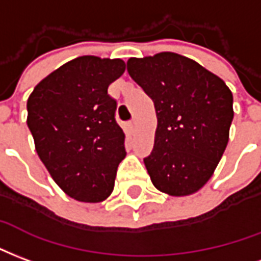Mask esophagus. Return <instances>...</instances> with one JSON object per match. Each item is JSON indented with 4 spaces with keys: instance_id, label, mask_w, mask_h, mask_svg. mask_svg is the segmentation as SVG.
<instances>
[{
    "instance_id": "34e87169",
    "label": "esophagus",
    "mask_w": 261,
    "mask_h": 261,
    "mask_svg": "<svg viewBox=\"0 0 261 261\" xmlns=\"http://www.w3.org/2000/svg\"><path fill=\"white\" fill-rule=\"evenodd\" d=\"M128 126L130 129V132H135V126H136V121L135 119H130L128 122Z\"/></svg>"
}]
</instances>
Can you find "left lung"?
Instances as JSON below:
<instances>
[{
    "label": "left lung",
    "instance_id": "1",
    "mask_svg": "<svg viewBox=\"0 0 261 261\" xmlns=\"http://www.w3.org/2000/svg\"><path fill=\"white\" fill-rule=\"evenodd\" d=\"M126 65L157 112L153 151L144 159L153 185L171 196L195 193L227 147L231 90L196 61L175 53L130 58Z\"/></svg>",
    "mask_w": 261,
    "mask_h": 261
}]
</instances>
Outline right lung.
I'll use <instances>...</instances> for the list:
<instances>
[{
    "instance_id": "add662e5",
    "label": "right lung",
    "mask_w": 261,
    "mask_h": 261,
    "mask_svg": "<svg viewBox=\"0 0 261 261\" xmlns=\"http://www.w3.org/2000/svg\"><path fill=\"white\" fill-rule=\"evenodd\" d=\"M123 72L122 60L79 57L40 82L28 100L36 151L57 185L76 200L107 199L126 155L117 100L108 94Z\"/></svg>"
}]
</instances>
